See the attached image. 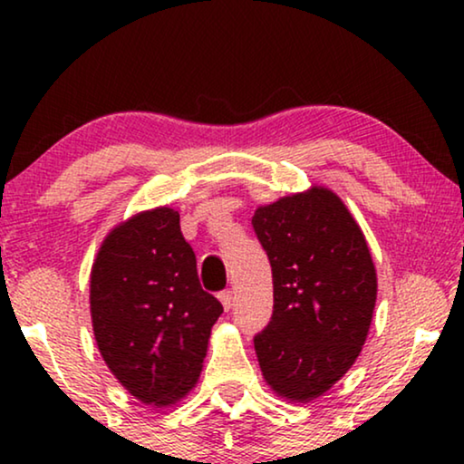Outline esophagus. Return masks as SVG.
I'll return each mask as SVG.
<instances>
[{"label": "esophagus", "instance_id": "esophagus-1", "mask_svg": "<svg viewBox=\"0 0 464 464\" xmlns=\"http://www.w3.org/2000/svg\"><path fill=\"white\" fill-rule=\"evenodd\" d=\"M219 302L224 304L226 310H230V308H232V302H234V294H232V291H230V289L221 291V294H219Z\"/></svg>", "mask_w": 464, "mask_h": 464}]
</instances>
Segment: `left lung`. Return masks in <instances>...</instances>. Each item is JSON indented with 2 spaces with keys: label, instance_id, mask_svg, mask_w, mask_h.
I'll list each match as a JSON object with an SVG mask.
<instances>
[{
  "label": "left lung",
  "instance_id": "left-lung-1",
  "mask_svg": "<svg viewBox=\"0 0 464 464\" xmlns=\"http://www.w3.org/2000/svg\"><path fill=\"white\" fill-rule=\"evenodd\" d=\"M272 266L275 310L256 344L270 389L313 401L357 361L376 306V268L344 202L327 188L285 196L251 219Z\"/></svg>",
  "mask_w": 464,
  "mask_h": 464
}]
</instances>
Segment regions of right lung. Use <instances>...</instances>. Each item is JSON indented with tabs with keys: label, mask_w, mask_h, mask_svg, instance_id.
Masks as SVG:
<instances>
[{
	"label": "right lung",
	"mask_w": 464,
	"mask_h": 464,
	"mask_svg": "<svg viewBox=\"0 0 464 464\" xmlns=\"http://www.w3.org/2000/svg\"><path fill=\"white\" fill-rule=\"evenodd\" d=\"M221 313L200 287L175 208L137 213L107 234L91 272L94 340L139 401L164 408L186 397Z\"/></svg>",
	"instance_id": "add662e5"
}]
</instances>
